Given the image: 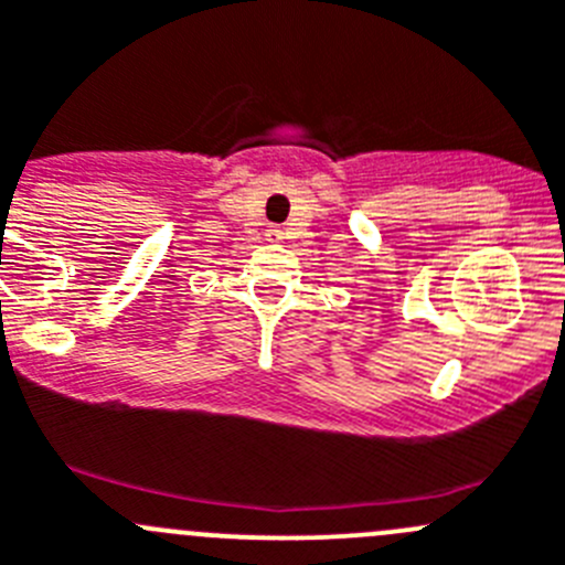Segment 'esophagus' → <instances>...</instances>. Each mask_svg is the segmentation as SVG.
<instances>
[{"mask_svg":"<svg viewBox=\"0 0 565 565\" xmlns=\"http://www.w3.org/2000/svg\"><path fill=\"white\" fill-rule=\"evenodd\" d=\"M266 241H271V244H279V241H282V230H279V227L266 230Z\"/></svg>","mask_w":565,"mask_h":565,"instance_id":"obj_1","label":"esophagus"}]
</instances>
